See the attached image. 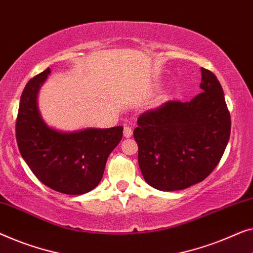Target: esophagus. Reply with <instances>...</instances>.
Instances as JSON below:
<instances>
[{
  "instance_id": "34e87169",
  "label": "esophagus",
  "mask_w": 253,
  "mask_h": 253,
  "mask_svg": "<svg viewBox=\"0 0 253 253\" xmlns=\"http://www.w3.org/2000/svg\"><path fill=\"white\" fill-rule=\"evenodd\" d=\"M123 133H124V135H126V138H130L131 135H132V129H131L130 126H126L124 127V131H123Z\"/></svg>"
}]
</instances>
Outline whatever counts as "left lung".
<instances>
[{
    "label": "left lung",
    "instance_id": "8db88e82",
    "mask_svg": "<svg viewBox=\"0 0 253 253\" xmlns=\"http://www.w3.org/2000/svg\"><path fill=\"white\" fill-rule=\"evenodd\" d=\"M202 92L170 100L138 118L133 137L144 179L159 190H180L203 181L220 162L230 135V114L213 73L201 68Z\"/></svg>",
    "mask_w": 253,
    "mask_h": 253
}]
</instances>
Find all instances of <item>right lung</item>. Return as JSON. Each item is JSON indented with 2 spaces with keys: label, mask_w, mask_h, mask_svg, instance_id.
I'll use <instances>...</instances> for the list:
<instances>
[{
  "label": "right lung",
  "mask_w": 253,
  "mask_h": 253,
  "mask_svg": "<svg viewBox=\"0 0 253 253\" xmlns=\"http://www.w3.org/2000/svg\"><path fill=\"white\" fill-rule=\"evenodd\" d=\"M50 68L31 79L21 93L16 120L19 152L42 184L68 195L92 190L104 174L106 161L123 135V126L63 133L43 122L36 106L40 86Z\"/></svg>",
  "instance_id": "1"
}]
</instances>
